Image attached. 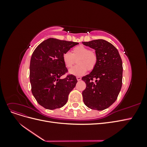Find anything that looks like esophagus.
Masks as SVG:
<instances>
[{
    "mask_svg": "<svg viewBox=\"0 0 147 147\" xmlns=\"http://www.w3.org/2000/svg\"><path fill=\"white\" fill-rule=\"evenodd\" d=\"M77 80L78 81H80L81 80H82V77H79V76H78V77H77Z\"/></svg>",
    "mask_w": 147,
    "mask_h": 147,
    "instance_id": "34e87169",
    "label": "esophagus"
}]
</instances>
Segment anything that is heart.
Instances as JSON below:
<instances>
[{"mask_svg":"<svg viewBox=\"0 0 147 147\" xmlns=\"http://www.w3.org/2000/svg\"><path fill=\"white\" fill-rule=\"evenodd\" d=\"M77 61L76 66L69 70V73L76 76L84 75L87 69L91 70L95 67L97 61V56L94 51L90 50L88 47L83 45L77 46L73 48L72 53L65 52L63 55V61L66 67H70Z\"/></svg>","mask_w":147,"mask_h":147,"instance_id":"heart-1","label":"heart"}]
</instances>
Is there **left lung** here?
I'll list each match as a JSON object with an SVG mask.
<instances>
[{"instance_id":"obj_1","label":"left lung","mask_w":147,"mask_h":147,"mask_svg":"<svg viewBox=\"0 0 147 147\" xmlns=\"http://www.w3.org/2000/svg\"><path fill=\"white\" fill-rule=\"evenodd\" d=\"M94 49L97 56L95 67L82 80L86 84L82 92L88 108L103 110L112 105L122 86L123 64L119 52L112 43L102 39L82 42ZM93 79L96 80L93 82Z\"/></svg>"}]
</instances>
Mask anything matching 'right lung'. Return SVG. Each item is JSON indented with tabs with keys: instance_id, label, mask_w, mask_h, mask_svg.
Wrapping results in <instances>:
<instances>
[{
	"instance_id": "obj_1",
	"label": "right lung",
	"mask_w": 147,
	"mask_h": 147,
	"mask_svg": "<svg viewBox=\"0 0 147 147\" xmlns=\"http://www.w3.org/2000/svg\"><path fill=\"white\" fill-rule=\"evenodd\" d=\"M78 43L49 38L35 49L30 62V83L32 93L44 108L54 110L63 107L77 80L73 75L64 79L67 72L63 55Z\"/></svg>"
}]
</instances>
